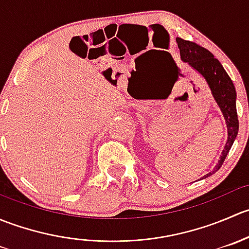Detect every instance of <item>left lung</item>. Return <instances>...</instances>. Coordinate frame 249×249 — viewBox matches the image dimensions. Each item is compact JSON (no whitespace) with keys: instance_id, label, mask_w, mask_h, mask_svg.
<instances>
[{"instance_id":"obj_1","label":"left lung","mask_w":249,"mask_h":249,"mask_svg":"<svg viewBox=\"0 0 249 249\" xmlns=\"http://www.w3.org/2000/svg\"><path fill=\"white\" fill-rule=\"evenodd\" d=\"M176 42L179 48L182 61L188 62L192 69H194L200 76L203 77L227 123L228 141L220 155V159L218 160V164L215 165L212 172L203 176V178H206L212 173L217 172L222 167L233 141L237 136L238 118L237 112H236V90L232 80L228 76L224 67L218 61V59H215L212 53L194 42L184 41L179 37L176 38Z\"/></svg>"}]
</instances>
